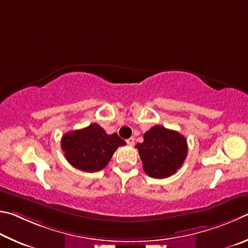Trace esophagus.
<instances>
[{"label":"esophagus","instance_id":"1","mask_svg":"<svg viewBox=\"0 0 248 248\" xmlns=\"http://www.w3.org/2000/svg\"><path fill=\"white\" fill-rule=\"evenodd\" d=\"M126 142L129 146H134V144H135V140H134L133 137H131V138H128V140H126Z\"/></svg>","mask_w":248,"mask_h":248}]
</instances>
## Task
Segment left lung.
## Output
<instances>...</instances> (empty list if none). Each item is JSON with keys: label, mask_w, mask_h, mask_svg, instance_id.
<instances>
[{"label": "left lung", "mask_w": 248, "mask_h": 248, "mask_svg": "<svg viewBox=\"0 0 248 248\" xmlns=\"http://www.w3.org/2000/svg\"><path fill=\"white\" fill-rule=\"evenodd\" d=\"M144 171L154 179H166L175 174L187 155V141L179 132L155 125L137 144Z\"/></svg>", "instance_id": "obj_1"}]
</instances>
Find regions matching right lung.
<instances>
[{
  "mask_svg": "<svg viewBox=\"0 0 248 248\" xmlns=\"http://www.w3.org/2000/svg\"><path fill=\"white\" fill-rule=\"evenodd\" d=\"M126 145L117 134L108 135L98 124L68 132L61 140V147L69 164L80 171L98 172L107 167L120 146Z\"/></svg>",
  "mask_w": 248,
  "mask_h": 248,
  "instance_id": "right-lung-1",
  "label": "right lung"
}]
</instances>
